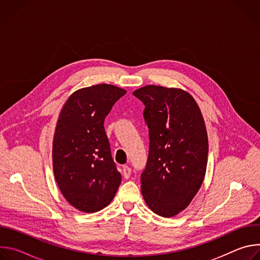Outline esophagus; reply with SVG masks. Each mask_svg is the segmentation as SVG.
Listing matches in <instances>:
<instances>
[{"instance_id": "34e87169", "label": "esophagus", "mask_w": 260, "mask_h": 260, "mask_svg": "<svg viewBox=\"0 0 260 260\" xmlns=\"http://www.w3.org/2000/svg\"><path fill=\"white\" fill-rule=\"evenodd\" d=\"M131 173H132V169L128 167V166H123L122 167V175L125 179H128L129 176H131Z\"/></svg>"}]
</instances>
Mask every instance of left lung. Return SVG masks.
I'll return each mask as SVG.
<instances>
[{
	"label": "left lung",
	"instance_id": "obj_1",
	"mask_svg": "<svg viewBox=\"0 0 260 260\" xmlns=\"http://www.w3.org/2000/svg\"><path fill=\"white\" fill-rule=\"evenodd\" d=\"M133 94L145 105L149 128L142 194L155 214L173 217L188 207L203 184L209 151L205 121L187 91L147 85Z\"/></svg>",
	"mask_w": 260,
	"mask_h": 260
}]
</instances>
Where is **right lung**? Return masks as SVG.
I'll list each match as a JSON object with an SVG mask.
<instances>
[{
    "label": "right lung",
    "instance_id": "obj_1",
    "mask_svg": "<svg viewBox=\"0 0 260 260\" xmlns=\"http://www.w3.org/2000/svg\"><path fill=\"white\" fill-rule=\"evenodd\" d=\"M125 93L105 83L81 88L70 95L59 113L52 144L53 173L64 199L81 212L107 207L121 183L104 120Z\"/></svg>",
    "mask_w": 260,
    "mask_h": 260
}]
</instances>
